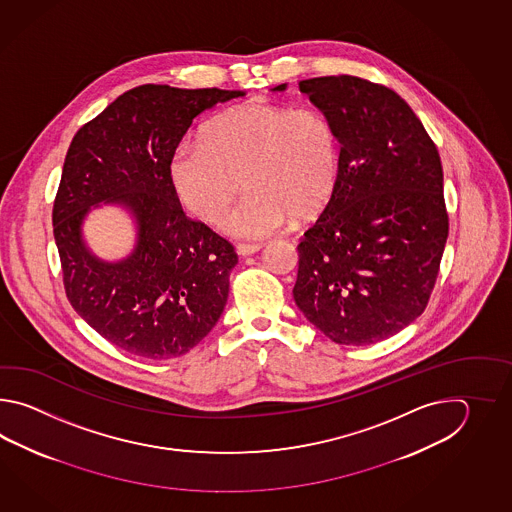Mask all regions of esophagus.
Instances as JSON below:
<instances>
[{
  "label": "esophagus",
  "mask_w": 512,
  "mask_h": 512,
  "mask_svg": "<svg viewBox=\"0 0 512 512\" xmlns=\"http://www.w3.org/2000/svg\"><path fill=\"white\" fill-rule=\"evenodd\" d=\"M260 249V243H238V245H236V252H238L240 256H251V254L260 251Z\"/></svg>",
  "instance_id": "1"
}]
</instances>
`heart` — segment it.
Instances as JSON below:
<instances>
[{"instance_id":"heart-1","label":"heart","mask_w":512,"mask_h":512,"mask_svg":"<svg viewBox=\"0 0 512 512\" xmlns=\"http://www.w3.org/2000/svg\"><path fill=\"white\" fill-rule=\"evenodd\" d=\"M338 174L340 139L326 113L261 100L221 111L201 141L179 142L168 159L177 201L210 225H218L247 186L223 227L249 240L269 238L293 216H316L333 196Z\"/></svg>"}]
</instances>
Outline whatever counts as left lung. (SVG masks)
<instances>
[{
  "label": "left lung",
  "instance_id": "1",
  "mask_svg": "<svg viewBox=\"0 0 512 512\" xmlns=\"http://www.w3.org/2000/svg\"><path fill=\"white\" fill-rule=\"evenodd\" d=\"M298 86L337 128L340 174L298 243L294 302L333 342L368 346L410 326L434 291L448 238L441 157L390 87L351 75Z\"/></svg>",
  "mask_w": 512,
  "mask_h": 512
}]
</instances>
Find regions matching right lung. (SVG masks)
I'll return each mask as SVG.
<instances>
[{
    "mask_svg": "<svg viewBox=\"0 0 512 512\" xmlns=\"http://www.w3.org/2000/svg\"><path fill=\"white\" fill-rule=\"evenodd\" d=\"M227 89L144 84L84 124L67 150L53 207V232L67 300L113 346L144 359L188 353L216 326L238 263L232 243L188 218L168 181V159L192 120ZM128 207L138 245L117 264L98 261L81 238L88 208Z\"/></svg>",
    "mask_w": 512,
    "mask_h": 512,
    "instance_id": "add662e5",
    "label": "right lung"
}]
</instances>
